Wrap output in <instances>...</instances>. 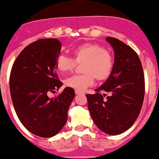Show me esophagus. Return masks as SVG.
Returning a JSON list of instances; mask_svg holds the SVG:
<instances>
[{"mask_svg":"<svg viewBox=\"0 0 159 159\" xmlns=\"http://www.w3.org/2000/svg\"><path fill=\"white\" fill-rule=\"evenodd\" d=\"M75 93H76V94H82V93H83V92L80 91V90H75Z\"/></svg>","mask_w":159,"mask_h":159,"instance_id":"1","label":"esophagus"}]
</instances>
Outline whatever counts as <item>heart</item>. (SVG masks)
Wrapping results in <instances>:
<instances>
[{"label": "heart", "instance_id": "heart-1", "mask_svg": "<svg viewBox=\"0 0 159 159\" xmlns=\"http://www.w3.org/2000/svg\"><path fill=\"white\" fill-rule=\"evenodd\" d=\"M73 59L64 54L59 56L56 67L62 74L72 71L78 64L83 63V74L70 76L65 80V85L76 90H83L91 86L96 79L102 82L107 80L113 69V57L109 50L96 43L80 44L72 50Z\"/></svg>", "mask_w": 159, "mask_h": 159}]
</instances>
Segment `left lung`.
<instances>
[{
  "label": "left lung",
  "instance_id": "8db88e82",
  "mask_svg": "<svg viewBox=\"0 0 159 159\" xmlns=\"http://www.w3.org/2000/svg\"><path fill=\"white\" fill-rule=\"evenodd\" d=\"M106 40L115 54L112 73L95 89V94L86 96L96 126L108 135H116L128 130L139 115L145 96V77L139 57L133 49L114 37Z\"/></svg>",
  "mask_w": 159,
  "mask_h": 159
}]
</instances>
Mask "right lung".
<instances>
[{"instance_id": "add662e5", "label": "right lung", "mask_w": 159, "mask_h": 159, "mask_svg": "<svg viewBox=\"0 0 159 159\" xmlns=\"http://www.w3.org/2000/svg\"><path fill=\"white\" fill-rule=\"evenodd\" d=\"M61 47L57 39H40L20 52L11 69L10 90L17 117L29 132L43 138L63 129L75 96L70 87L57 97L48 96L63 85L56 67Z\"/></svg>"}]
</instances>
